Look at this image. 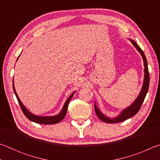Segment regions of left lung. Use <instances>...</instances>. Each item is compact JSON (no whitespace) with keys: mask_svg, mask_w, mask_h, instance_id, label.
Masks as SVG:
<instances>
[{"mask_svg":"<svg viewBox=\"0 0 160 160\" xmlns=\"http://www.w3.org/2000/svg\"><path fill=\"white\" fill-rule=\"evenodd\" d=\"M128 39L131 42L132 44L134 46L137 51L140 53V55H141L142 58L143 64H144V80H143L142 86L138 96L137 97V98L135 99V101L132 102L130 106L125 108V109H123L120 112V113H118V115L115 116V117L111 118L109 116L105 115L104 113H103L101 111H100L98 107L97 106L96 102L94 103V110H95L97 116H98V118L100 120H102V121L106 123H113L122 122V121L127 120V119L131 118L132 116H135L138 112L140 107H141V105L143 103V101H144L146 94H147L148 91L149 85H150V75H149L147 59L145 58L144 52H143L141 48H140L139 46L138 45L137 43L135 42L134 40H132L131 39Z\"/></svg>","mask_w":160,"mask_h":160,"instance_id":"1","label":"left lung"}]
</instances>
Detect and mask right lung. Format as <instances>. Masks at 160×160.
<instances>
[{"instance_id": "1", "label": "right lung", "mask_w": 160, "mask_h": 160, "mask_svg": "<svg viewBox=\"0 0 160 160\" xmlns=\"http://www.w3.org/2000/svg\"><path fill=\"white\" fill-rule=\"evenodd\" d=\"M19 56L17 58V61L18 60ZM12 88H13V91H14L15 96L17 97V99L19 102V104H20L21 109L22 110L24 114L25 115L26 117L28 118L29 121H33V122L37 123H40V124H55V123H59L61 121L63 120L65 116H66L67 109H68V106L70 100L71 99L72 97L73 96V94L75 92H72L71 94H70V97L67 99L66 102H65V104L63 105V108H62L61 111L58 113V114L54 115V116H38V115L33 114L32 112H29V111L25 107V105L22 104V102H21V100L20 99V98H19L17 92H16L15 85H14V79L12 80Z\"/></svg>"}]
</instances>
